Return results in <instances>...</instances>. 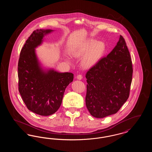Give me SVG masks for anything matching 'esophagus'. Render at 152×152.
<instances>
[{"instance_id":"esophagus-1","label":"esophagus","mask_w":152,"mask_h":152,"mask_svg":"<svg viewBox=\"0 0 152 152\" xmlns=\"http://www.w3.org/2000/svg\"><path fill=\"white\" fill-rule=\"evenodd\" d=\"M76 78L78 80H81L83 79V76L81 75H79L77 76Z\"/></svg>"}]
</instances>
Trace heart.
Masks as SVG:
<instances>
[{"instance_id":"b5f03b06","label":"heart","mask_w":152,"mask_h":152,"mask_svg":"<svg viewBox=\"0 0 152 152\" xmlns=\"http://www.w3.org/2000/svg\"><path fill=\"white\" fill-rule=\"evenodd\" d=\"M105 49L104 44L94 39L87 40L74 47L71 53L75 58H81V65L89 68L96 64L100 60Z\"/></svg>"}]
</instances>
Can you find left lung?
Returning <instances> with one entry per match:
<instances>
[{
	"label": "left lung",
	"mask_w": 152,
	"mask_h": 152,
	"mask_svg": "<svg viewBox=\"0 0 152 152\" xmlns=\"http://www.w3.org/2000/svg\"><path fill=\"white\" fill-rule=\"evenodd\" d=\"M132 73L130 53L120 35L113 50L86 73V104L92 116L104 118L119 110L129 97Z\"/></svg>",
	"instance_id": "obj_1"
}]
</instances>
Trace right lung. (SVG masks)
<instances>
[{
    "instance_id": "right-lung-1",
    "label": "right lung",
    "mask_w": 152,
    "mask_h": 152,
    "mask_svg": "<svg viewBox=\"0 0 152 152\" xmlns=\"http://www.w3.org/2000/svg\"><path fill=\"white\" fill-rule=\"evenodd\" d=\"M50 29H36L22 48L18 62L19 91L27 108L40 116H50L60 108L65 89L72 82L73 74L44 68L36 55Z\"/></svg>"
}]
</instances>
